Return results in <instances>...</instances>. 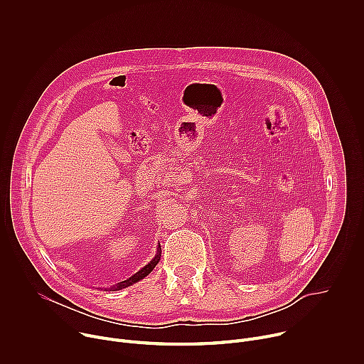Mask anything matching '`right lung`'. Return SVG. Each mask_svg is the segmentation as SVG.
Returning a JSON list of instances; mask_svg holds the SVG:
<instances>
[{"label": "right lung", "instance_id": "add662e5", "mask_svg": "<svg viewBox=\"0 0 364 364\" xmlns=\"http://www.w3.org/2000/svg\"><path fill=\"white\" fill-rule=\"evenodd\" d=\"M160 259H161V246L159 245V247H157V253H155V256L151 259V261H149L144 268H141L136 274H134V275H132V277H129L128 279H125V281H122V282H118L117 285H114V287L108 288V291H119V289L128 288V287L134 285L135 282H138V281L144 279L148 274H151V272H152V269H154L155 267H157V264L160 262Z\"/></svg>", "mask_w": 364, "mask_h": 364}]
</instances>
